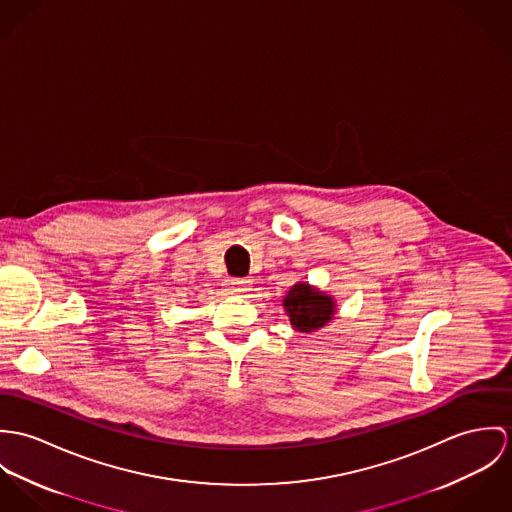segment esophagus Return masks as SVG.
Returning <instances> with one entry per match:
<instances>
[{
  "mask_svg": "<svg viewBox=\"0 0 512 512\" xmlns=\"http://www.w3.org/2000/svg\"><path fill=\"white\" fill-rule=\"evenodd\" d=\"M249 283H251V281H245V279H233V281H231V292L241 294V292L249 290Z\"/></svg>",
  "mask_w": 512,
  "mask_h": 512,
  "instance_id": "obj_1",
  "label": "esophagus"
}]
</instances>
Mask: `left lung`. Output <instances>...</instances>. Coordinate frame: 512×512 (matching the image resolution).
<instances>
[{
	"instance_id": "1",
	"label": "left lung",
	"mask_w": 512,
	"mask_h": 512,
	"mask_svg": "<svg viewBox=\"0 0 512 512\" xmlns=\"http://www.w3.org/2000/svg\"><path fill=\"white\" fill-rule=\"evenodd\" d=\"M284 312L296 332L310 334L328 326L336 316V298L312 284L298 281L283 298Z\"/></svg>"
}]
</instances>
